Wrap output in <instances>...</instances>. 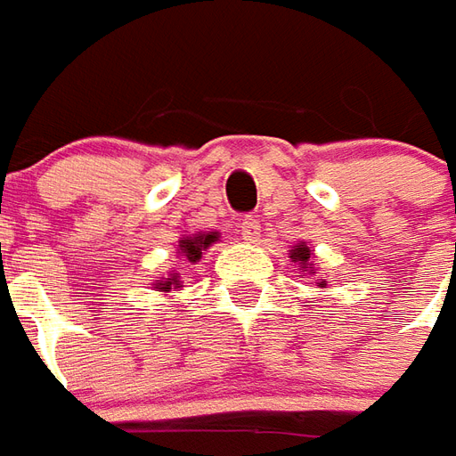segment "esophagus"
Masks as SVG:
<instances>
[{
  "mask_svg": "<svg viewBox=\"0 0 456 456\" xmlns=\"http://www.w3.org/2000/svg\"><path fill=\"white\" fill-rule=\"evenodd\" d=\"M239 234L244 241H256L261 237V224H258V219L254 217H247L241 219V224H239Z\"/></svg>",
  "mask_w": 456,
  "mask_h": 456,
  "instance_id": "34e87169",
  "label": "esophagus"
}]
</instances>
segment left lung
Here are the masks:
<instances>
[{
	"instance_id": "left-lung-1",
	"label": "left lung",
	"mask_w": 456,
	"mask_h": 456,
	"mask_svg": "<svg viewBox=\"0 0 456 456\" xmlns=\"http://www.w3.org/2000/svg\"><path fill=\"white\" fill-rule=\"evenodd\" d=\"M310 247H307L305 241H300L297 247L290 248V258L296 261L297 266L303 268V271H310V273H315V266H313V258H310ZM327 286V281L325 278H320V288H325Z\"/></svg>"
}]
</instances>
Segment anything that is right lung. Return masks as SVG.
Returning <instances> with one entry per match:
<instances>
[{
	"label": "right lung",
	"mask_w": 456,
	"mask_h": 456,
	"mask_svg": "<svg viewBox=\"0 0 456 456\" xmlns=\"http://www.w3.org/2000/svg\"><path fill=\"white\" fill-rule=\"evenodd\" d=\"M217 232H209V234H192V237H183L178 241V254L188 264H198L200 258H202V251L209 247V244H215L217 241ZM156 288L159 290H163V293H168L170 288H180V281H178V273H170V278H166V281H160V283H156Z\"/></svg>",
	"instance_id": "obj_1"
}]
</instances>
